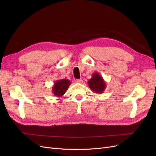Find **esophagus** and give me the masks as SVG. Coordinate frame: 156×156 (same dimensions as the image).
Instances as JSON below:
<instances>
[{
  "label": "esophagus",
  "mask_w": 156,
  "mask_h": 156,
  "mask_svg": "<svg viewBox=\"0 0 156 156\" xmlns=\"http://www.w3.org/2000/svg\"><path fill=\"white\" fill-rule=\"evenodd\" d=\"M83 82V81L82 79H81L75 80V83H82Z\"/></svg>",
  "instance_id": "esophagus-1"
}]
</instances>
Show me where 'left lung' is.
<instances>
[{"mask_svg": "<svg viewBox=\"0 0 156 156\" xmlns=\"http://www.w3.org/2000/svg\"><path fill=\"white\" fill-rule=\"evenodd\" d=\"M88 84L93 92L96 94L103 93L106 88V83L104 79L98 72L93 73L92 78L88 81Z\"/></svg>", "mask_w": 156, "mask_h": 156, "instance_id": "1", "label": "left lung"}]
</instances>
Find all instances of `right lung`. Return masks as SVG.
Here are the masks:
<instances>
[{"mask_svg": "<svg viewBox=\"0 0 156 156\" xmlns=\"http://www.w3.org/2000/svg\"><path fill=\"white\" fill-rule=\"evenodd\" d=\"M69 80L68 79H60L57 80L55 83L54 85L52 87V92L54 95L57 97H62L64 94L67 91L68 87L71 84Z\"/></svg>", "mask_w": 156, "mask_h": 156, "instance_id": "obj_1", "label": "right lung"}]
</instances>
